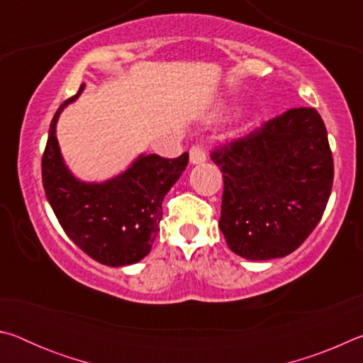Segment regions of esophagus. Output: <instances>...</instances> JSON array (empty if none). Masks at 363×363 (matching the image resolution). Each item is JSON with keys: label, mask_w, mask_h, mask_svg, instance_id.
<instances>
[{"label": "esophagus", "mask_w": 363, "mask_h": 363, "mask_svg": "<svg viewBox=\"0 0 363 363\" xmlns=\"http://www.w3.org/2000/svg\"><path fill=\"white\" fill-rule=\"evenodd\" d=\"M189 155H190V163L194 164H199V163H203L206 160V152H205V147L201 144H194L190 147L189 150Z\"/></svg>", "instance_id": "1"}]
</instances>
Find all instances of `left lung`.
Returning a JSON list of instances; mask_svg holds the SVG:
<instances>
[{
    "label": "left lung",
    "mask_w": 363,
    "mask_h": 363,
    "mask_svg": "<svg viewBox=\"0 0 363 363\" xmlns=\"http://www.w3.org/2000/svg\"><path fill=\"white\" fill-rule=\"evenodd\" d=\"M211 160L224 177L219 229L235 255L284 257L320 223L335 168L315 108L286 110L216 147Z\"/></svg>",
    "instance_id": "1"
}]
</instances>
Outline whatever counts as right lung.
Here are the masks:
<instances>
[{"label": "right lung", "mask_w": 363, "mask_h": 363, "mask_svg": "<svg viewBox=\"0 0 363 363\" xmlns=\"http://www.w3.org/2000/svg\"><path fill=\"white\" fill-rule=\"evenodd\" d=\"M83 88L57 108L49 126L41 160L43 187L59 224L79 250L106 266H128L149 255L160 232L162 201L186 169L189 153L177 158L140 155L107 182L78 181L60 157L56 125L64 107Z\"/></svg>", "instance_id": "1"}]
</instances>
